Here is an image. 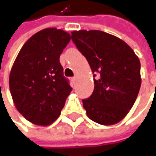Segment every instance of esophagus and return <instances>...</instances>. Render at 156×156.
<instances>
[{"label":"esophagus","mask_w":156,"mask_h":156,"mask_svg":"<svg viewBox=\"0 0 156 156\" xmlns=\"http://www.w3.org/2000/svg\"><path fill=\"white\" fill-rule=\"evenodd\" d=\"M72 79H73V83H77V81H78V76H74Z\"/></svg>","instance_id":"34e87169"}]
</instances>
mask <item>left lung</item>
Returning <instances> with one entry per match:
<instances>
[{
	"instance_id": "8db88e82",
	"label": "left lung",
	"mask_w": 156,
	"mask_h": 156,
	"mask_svg": "<svg viewBox=\"0 0 156 156\" xmlns=\"http://www.w3.org/2000/svg\"><path fill=\"white\" fill-rule=\"evenodd\" d=\"M72 40L92 73L98 74L93 93L83 100L88 117L107 126L119 122L129 112L140 90L139 58L121 39L98 30L73 31Z\"/></svg>"
}]
</instances>
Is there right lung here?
Wrapping results in <instances>:
<instances>
[{
	"label": "right lung",
	"instance_id": "add662e5",
	"mask_svg": "<svg viewBox=\"0 0 156 156\" xmlns=\"http://www.w3.org/2000/svg\"><path fill=\"white\" fill-rule=\"evenodd\" d=\"M70 40L64 30H41L27 40L14 60L10 93L17 110L34 124L48 126L57 120L72 91L59 63Z\"/></svg>",
	"mask_w": 156,
	"mask_h": 156
}]
</instances>
